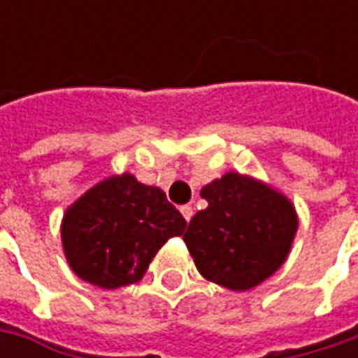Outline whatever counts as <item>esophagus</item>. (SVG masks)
<instances>
[{
	"instance_id": "obj_1",
	"label": "esophagus",
	"mask_w": 358,
	"mask_h": 358,
	"mask_svg": "<svg viewBox=\"0 0 358 358\" xmlns=\"http://www.w3.org/2000/svg\"><path fill=\"white\" fill-rule=\"evenodd\" d=\"M181 215L185 217V221L189 223L191 217H193V207H191V205H183V207H181Z\"/></svg>"
}]
</instances>
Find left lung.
I'll use <instances>...</instances> for the list:
<instances>
[{"mask_svg":"<svg viewBox=\"0 0 358 358\" xmlns=\"http://www.w3.org/2000/svg\"><path fill=\"white\" fill-rule=\"evenodd\" d=\"M201 197L209 207L191 219L183 241L207 281L247 291L285 263L299 219L282 193L231 171L203 187Z\"/></svg>","mask_w":358,"mask_h":358,"instance_id":"left-lung-1","label":"left lung"}]
</instances>
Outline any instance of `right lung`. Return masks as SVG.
I'll use <instances>...</instances> for the list:
<instances>
[{"label":"right lung","mask_w":358,"mask_h":358,"mask_svg":"<svg viewBox=\"0 0 358 358\" xmlns=\"http://www.w3.org/2000/svg\"><path fill=\"white\" fill-rule=\"evenodd\" d=\"M185 227L159 187L123 173L91 187L65 211L63 251L77 277L119 289L141 281L159 249Z\"/></svg>","instance_id":"obj_1"}]
</instances>
